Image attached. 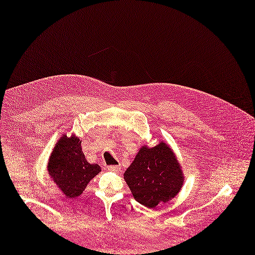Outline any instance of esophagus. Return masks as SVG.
Masks as SVG:
<instances>
[{
    "label": "esophagus",
    "instance_id": "esophagus-1",
    "mask_svg": "<svg viewBox=\"0 0 255 255\" xmlns=\"http://www.w3.org/2000/svg\"><path fill=\"white\" fill-rule=\"evenodd\" d=\"M108 170H111V171H118L119 170V166L118 165H111V166H108Z\"/></svg>",
    "mask_w": 255,
    "mask_h": 255
}]
</instances>
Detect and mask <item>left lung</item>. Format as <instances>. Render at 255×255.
<instances>
[{"mask_svg":"<svg viewBox=\"0 0 255 255\" xmlns=\"http://www.w3.org/2000/svg\"><path fill=\"white\" fill-rule=\"evenodd\" d=\"M125 180L139 203L154 209L176 195L184 177L172 150L161 142L152 148L143 146L139 150L125 172Z\"/></svg>","mask_w":255,"mask_h":255,"instance_id":"obj_1","label":"left lung"}]
</instances>
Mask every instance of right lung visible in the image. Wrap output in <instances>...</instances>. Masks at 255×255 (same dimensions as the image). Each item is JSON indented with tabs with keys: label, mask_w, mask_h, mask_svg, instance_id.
Returning a JSON list of instances; mask_svg holds the SVG:
<instances>
[{
	"label": "right lung",
	"mask_w": 255,
	"mask_h": 255,
	"mask_svg": "<svg viewBox=\"0 0 255 255\" xmlns=\"http://www.w3.org/2000/svg\"><path fill=\"white\" fill-rule=\"evenodd\" d=\"M48 174L68 198L83 193L89 181L101 172L98 164H89L81 148V141L63 136L48 160Z\"/></svg>",
	"instance_id": "obj_1"
}]
</instances>
